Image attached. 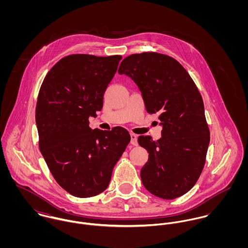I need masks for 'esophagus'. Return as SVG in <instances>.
I'll use <instances>...</instances> for the list:
<instances>
[{"mask_svg": "<svg viewBox=\"0 0 248 248\" xmlns=\"http://www.w3.org/2000/svg\"><path fill=\"white\" fill-rule=\"evenodd\" d=\"M131 144L137 146L138 145V136L135 134H131Z\"/></svg>", "mask_w": 248, "mask_h": 248, "instance_id": "34e87169", "label": "esophagus"}]
</instances>
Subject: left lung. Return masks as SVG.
Returning a JSON list of instances; mask_svg holds the SVG:
<instances>
[{
	"instance_id": "8db88e82",
	"label": "left lung",
	"mask_w": 248,
	"mask_h": 248,
	"mask_svg": "<svg viewBox=\"0 0 248 248\" xmlns=\"http://www.w3.org/2000/svg\"><path fill=\"white\" fill-rule=\"evenodd\" d=\"M141 92L149 113H158L161 138L140 136L149 153L141 168L144 187L153 195L173 200L197 182L205 163L210 133L202 95L186 70L174 58L155 52L126 57L118 69Z\"/></svg>"
}]
</instances>
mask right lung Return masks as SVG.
I'll use <instances>...</instances> for the list:
<instances>
[{"mask_svg":"<svg viewBox=\"0 0 248 248\" xmlns=\"http://www.w3.org/2000/svg\"><path fill=\"white\" fill-rule=\"evenodd\" d=\"M120 55H70L48 71L41 86L35 120L40 151L57 183L77 198L106 190L131 137L122 127L93 130L89 117L103 107Z\"/></svg>","mask_w":248,"mask_h":248,"instance_id":"right-lung-1","label":"right lung"}]
</instances>
